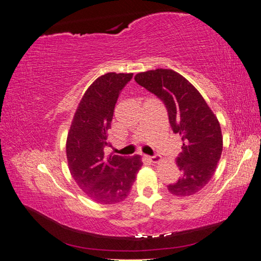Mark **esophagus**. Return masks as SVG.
<instances>
[{
  "label": "esophagus",
  "instance_id": "obj_1",
  "mask_svg": "<svg viewBox=\"0 0 261 261\" xmlns=\"http://www.w3.org/2000/svg\"><path fill=\"white\" fill-rule=\"evenodd\" d=\"M146 159H148L149 161H151L152 163H158V162H160L161 161V156L160 155H152V156H148V155H146Z\"/></svg>",
  "mask_w": 261,
  "mask_h": 261
}]
</instances>
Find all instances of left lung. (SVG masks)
<instances>
[{"instance_id":"8db88e82","label":"left lung","mask_w":261,"mask_h":261,"mask_svg":"<svg viewBox=\"0 0 261 261\" xmlns=\"http://www.w3.org/2000/svg\"><path fill=\"white\" fill-rule=\"evenodd\" d=\"M135 81L163 102L172 130L183 143L176 158L180 176L168 186L169 192L179 197L198 193L215 174L222 153L223 137L217 116L199 91L174 70H148L138 73Z\"/></svg>"}]
</instances>
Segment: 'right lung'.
I'll return each instance as SVG.
<instances>
[{"mask_svg": "<svg viewBox=\"0 0 261 261\" xmlns=\"http://www.w3.org/2000/svg\"><path fill=\"white\" fill-rule=\"evenodd\" d=\"M133 73H108L98 77L86 90L73 117L66 140V156L70 174L90 199L112 204L128 196L143 162L132 158L105 154L111 146L114 108L120 92Z\"/></svg>", "mask_w": 261, "mask_h": 261, "instance_id": "obj_1", "label": "right lung"}]
</instances>
